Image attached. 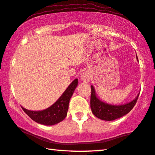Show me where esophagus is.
Wrapping results in <instances>:
<instances>
[{"label": "esophagus", "instance_id": "esophagus-1", "mask_svg": "<svg viewBox=\"0 0 155 155\" xmlns=\"http://www.w3.org/2000/svg\"><path fill=\"white\" fill-rule=\"evenodd\" d=\"M81 79L84 82H89L90 80V74L88 71H84L81 73Z\"/></svg>", "mask_w": 155, "mask_h": 155}]
</instances>
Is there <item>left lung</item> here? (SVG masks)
Listing matches in <instances>:
<instances>
[{"mask_svg": "<svg viewBox=\"0 0 155 155\" xmlns=\"http://www.w3.org/2000/svg\"><path fill=\"white\" fill-rule=\"evenodd\" d=\"M137 59L138 58L137 56ZM91 109L95 116L101 120L111 121L126 115L134 107L139 96V93L134 100L123 104H111L101 101L97 97L96 90L93 85L91 86Z\"/></svg>", "mask_w": 155, "mask_h": 155, "instance_id": "8db88e82", "label": "left lung"}]
</instances>
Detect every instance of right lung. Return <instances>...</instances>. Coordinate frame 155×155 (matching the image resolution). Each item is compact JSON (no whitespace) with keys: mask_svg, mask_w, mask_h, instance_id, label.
Listing matches in <instances>:
<instances>
[{"mask_svg":"<svg viewBox=\"0 0 155 155\" xmlns=\"http://www.w3.org/2000/svg\"><path fill=\"white\" fill-rule=\"evenodd\" d=\"M78 84V80L75 79L71 83L62 95L51 107L41 111H31L21 108L31 119L39 124L53 125L60 123L67 115L70 99Z\"/></svg>","mask_w":155,"mask_h":155,"instance_id":"obj_1","label":"right lung"}]
</instances>
